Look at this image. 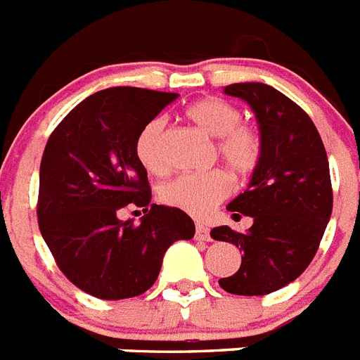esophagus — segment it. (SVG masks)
<instances>
[{"mask_svg":"<svg viewBox=\"0 0 360 360\" xmlns=\"http://www.w3.org/2000/svg\"><path fill=\"white\" fill-rule=\"evenodd\" d=\"M195 240L199 241H210V231H208V226L203 225V223H198L195 225Z\"/></svg>","mask_w":360,"mask_h":360,"instance_id":"obj_1","label":"esophagus"}]
</instances>
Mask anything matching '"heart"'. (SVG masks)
<instances>
[{
  "label": "heart",
  "mask_w": 360,
  "mask_h": 360,
  "mask_svg": "<svg viewBox=\"0 0 360 360\" xmlns=\"http://www.w3.org/2000/svg\"><path fill=\"white\" fill-rule=\"evenodd\" d=\"M185 117L190 124L216 139V155L236 175H247L259 161V135L255 128L241 124V113L236 105L221 98H203L188 105ZM165 120L153 119L144 126L135 141V153L150 174L162 175L168 170L162 153ZM231 192V181L223 172L185 174L166 183L161 188V199L170 207L185 210L192 216H205Z\"/></svg>",
  "instance_id": "heart-1"
}]
</instances>
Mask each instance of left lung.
Here are the masks:
<instances>
[{"mask_svg":"<svg viewBox=\"0 0 360 360\" xmlns=\"http://www.w3.org/2000/svg\"><path fill=\"white\" fill-rule=\"evenodd\" d=\"M223 93L249 104L262 150L245 192L226 205L232 216L252 217V226L210 232L241 252L238 271L219 285L232 295L262 297L297 280L315 256L333 207L329 162L313 120L283 93L259 82L232 84Z\"/></svg>","mask_w":360,"mask_h":360,"instance_id":"obj_1","label":"left lung"}]
</instances>
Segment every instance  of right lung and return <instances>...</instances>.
I'll use <instances>...</instances> for the list:
<instances>
[{"instance_id": "add662e5", "label": "right lung", "mask_w": 360, "mask_h": 360, "mask_svg": "<svg viewBox=\"0 0 360 360\" xmlns=\"http://www.w3.org/2000/svg\"><path fill=\"white\" fill-rule=\"evenodd\" d=\"M177 93L110 87L87 96L58 124L40 165L38 225L62 273L102 300L143 295L155 283L168 247L192 240L195 225L175 207L150 203L139 131ZM146 206L139 224L120 208Z\"/></svg>"}]
</instances>
